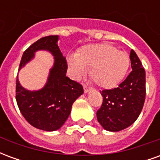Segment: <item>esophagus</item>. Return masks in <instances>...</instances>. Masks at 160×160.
Returning a JSON list of instances; mask_svg holds the SVG:
<instances>
[{
  "instance_id": "esophagus-1",
  "label": "esophagus",
  "mask_w": 160,
  "mask_h": 160,
  "mask_svg": "<svg viewBox=\"0 0 160 160\" xmlns=\"http://www.w3.org/2000/svg\"><path fill=\"white\" fill-rule=\"evenodd\" d=\"M83 88H84V92H85V93H87V92H89L92 90V88H91V87H87V86H86V85H84Z\"/></svg>"
}]
</instances>
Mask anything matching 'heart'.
<instances>
[{"instance_id":"obj_1","label":"heart","mask_w":160,"mask_h":160,"mask_svg":"<svg viewBox=\"0 0 160 160\" xmlns=\"http://www.w3.org/2000/svg\"><path fill=\"white\" fill-rule=\"evenodd\" d=\"M129 62L127 53L107 42L87 44L78 50L76 56L68 57V65L73 76H82L87 68H91L94 83L102 88L117 87L126 76Z\"/></svg>"}]
</instances>
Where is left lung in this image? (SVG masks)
Masks as SVG:
<instances>
[{
  "label": "left lung",
  "mask_w": 160,
  "mask_h": 160,
  "mask_svg": "<svg viewBox=\"0 0 160 160\" xmlns=\"http://www.w3.org/2000/svg\"><path fill=\"white\" fill-rule=\"evenodd\" d=\"M132 71L119 87L103 90V104L97 111L98 122L105 130L118 132L136 121L146 98V73L133 49L130 56Z\"/></svg>",
  "instance_id": "left-lung-1"
}]
</instances>
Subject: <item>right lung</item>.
Listing matches in <instances>:
<instances>
[{
	"label": "right lung",
	"instance_id": "1",
	"mask_svg": "<svg viewBox=\"0 0 160 160\" xmlns=\"http://www.w3.org/2000/svg\"><path fill=\"white\" fill-rule=\"evenodd\" d=\"M58 36L43 37L24 52L19 71L35 56L38 50H47L54 56L45 86L38 91H29L16 80V101L23 117L33 127L44 131L59 129L69 117L72 105L84 92L80 83L66 76V58L61 52Z\"/></svg>",
	"mask_w": 160,
	"mask_h": 160
}]
</instances>
